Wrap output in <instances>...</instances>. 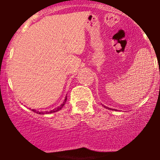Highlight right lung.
I'll list each match as a JSON object with an SVG mask.
<instances>
[{"label":"right lung","mask_w":160,"mask_h":160,"mask_svg":"<svg viewBox=\"0 0 160 160\" xmlns=\"http://www.w3.org/2000/svg\"><path fill=\"white\" fill-rule=\"evenodd\" d=\"M66 100H67V98H65V101H64V103H63L62 105H60V107H58L57 109H53V110H51V111H50V112H46V113H54V112H55V111H58V110H60V109H61V108H62V107H63V105H65V103L66 102ZM32 110H33L34 112H36V113H38V112H37V111H36V110H35V109H32ZM39 114H41V112H40V113H39Z\"/></svg>","instance_id":"right-lung-1"}]
</instances>
